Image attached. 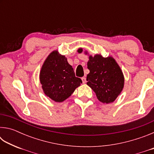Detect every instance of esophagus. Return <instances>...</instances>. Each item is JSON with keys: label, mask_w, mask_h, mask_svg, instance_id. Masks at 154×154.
Segmentation results:
<instances>
[{"label": "esophagus", "mask_w": 154, "mask_h": 154, "mask_svg": "<svg viewBox=\"0 0 154 154\" xmlns=\"http://www.w3.org/2000/svg\"><path fill=\"white\" fill-rule=\"evenodd\" d=\"M82 80L83 83H86V78H85V77H82Z\"/></svg>", "instance_id": "esophagus-1"}]
</instances>
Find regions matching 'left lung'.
I'll return each instance as SVG.
<instances>
[{
	"mask_svg": "<svg viewBox=\"0 0 154 154\" xmlns=\"http://www.w3.org/2000/svg\"><path fill=\"white\" fill-rule=\"evenodd\" d=\"M77 51L82 53V48ZM88 53L85 51V54ZM87 85L96 93L98 100L111 103L120 94L124 85V77L120 67L113 58H104L100 54L89 56Z\"/></svg>",
	"mask_w": 154,
	"mask_h": 154,
	"instance_id": "left-lung-1",
	"label": "left lung"
}]
</instances>
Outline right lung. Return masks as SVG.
<instances>
[{
    "label": "right lung",
    "instance_id": "1",
    "mask_svg": "<svg viewBox=\"0 0 154 154\" xmlns=\"http://www.w3.org/2000/svg\"><path fill=\"white\" fill-rule=\"evenodd\" d=\"M40 82L45 94L57 103L71 96L82 83L75 77L74 70L64 56L54 51L44 62L40 72Z\"/></svg>",
    "mask_w": 154,
    "mask_h": 154
}]
</instances>
